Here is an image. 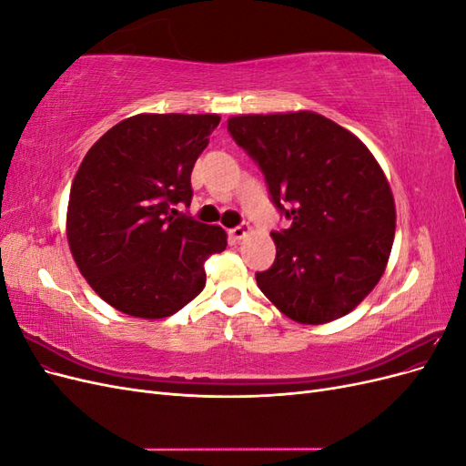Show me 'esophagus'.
I'll return each mask as SVG.
<instances>
[{
    "instance_id": "34e87169",
    "label": "esophagus",
    "mask_w": 466,
    "mask_h": 466,
    "mask_svg": "<svg viewBox=\"0 0 466 466\" xmlns=\"http://www.w3.org/2000/svg\"><path fill=\"white\" fill-rule=\"evenodd\" d=\"M248 231H250V225L243 223V225H238V228L231 229V231H229V237L233 238V241H241V238H245V237L248 235Z\"/></svg>"
}]
</instances>
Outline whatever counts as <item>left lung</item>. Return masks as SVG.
<instances>
[{
    "label": "left lung",
    "mask_w": 466,
    "mask_h": 466,
    "mask_svg": "<svg viewBox=\"0 0 466 466\" xmlns=\"http://www.w3.org/2000/svg\"><path fill=\"white\" fill-rule=\"evenodd\" d=\"M228 128L291 219L272 233L276 260L257 274L260 291L301 324L354 311L383 276L397 228L389 180L373 153L313 110L238 115Z\"/></svg>",
    "instance_id": "8db88e82"
}]
</instances>
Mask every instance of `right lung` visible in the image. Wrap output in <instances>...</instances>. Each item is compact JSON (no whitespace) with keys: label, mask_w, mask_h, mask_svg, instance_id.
Returning a JSON list of instances; mask_svg holds the SVG:
<instances>
[{"label":"right lung","mask_w":466,"mask_h":466,"mask_svg":"<svg viewBox=\"0 0 466 466\" xmlns=\"http://www.w3.org/2000/svg\"><path fill=\"white\" fill-rule=\"evenodd\" d=\"M219 115H151L118 122L83 157L67 202L66 235L83 278L116 311L165 319L206 286L204 260L228 247L219 225L190 206V175Z\"/></svg>","instance_id":"1"}]
</instances>
